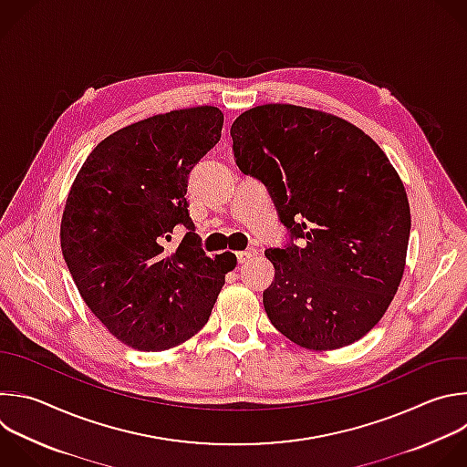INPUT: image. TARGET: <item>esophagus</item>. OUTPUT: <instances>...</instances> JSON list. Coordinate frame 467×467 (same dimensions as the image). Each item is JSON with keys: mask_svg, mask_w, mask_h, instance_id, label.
<instances>
[{"mask_svg": "<svg viewBox=\"0 0 467 467\" xmlns=\"http://www.w3.org/2000/svg\"><path fill=\"white\" fill-rule=\"evenodd\" d=\"M256 254V251L254 249H245V251H238L236 253V260H238V264H244V262H247L249 258H253Z\"/></svg>", "mask_w": 467, "mask_h": 467, "instance_id": "1", "label": "esophagus"}]
</instances>
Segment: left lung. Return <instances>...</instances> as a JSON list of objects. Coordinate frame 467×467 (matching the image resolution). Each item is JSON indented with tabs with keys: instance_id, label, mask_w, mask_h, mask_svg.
<instances>
[{
	"instance_id": "obj_1",
	"label": "left lung",
	"mask_w": 467,
	"mask_h": 467,
	"mask_svg": "<svg viewBox=\"0 0 467 467\" xmlns=\"http://www.w3.org/2000/svg\"><path fill=\"white\" fill-rule=\"evenodd\" d=\"M231 137L238 169L265 185L289 233L287 245L265 249L271 325L309 350L356 343L405 269L410 211L398 172L358 126L293 104L244 111Z\"/></svg>"
}]
</instances>
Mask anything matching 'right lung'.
Masks as SVG:
<instances>
[{"instance_id": "add662e5", "label": "right lung", "mask_w": 467, "mask_h": 467, "mask_svg": "<svg viewBox=\"0 0 467 467\" xmlns=\"http://www.w3.org/2000/svg\"><path fill=\"white\" fill-rule=\"evenodd\" d=\"M222 126L214 106L130 124L93 148L69 191L64 260L95 317L131 348L161 352L198 334L236 265L233 253L205 254L185 198L189 174ZM176 224L188 234L167 255Z\"/></svg>"}]
</instances>
